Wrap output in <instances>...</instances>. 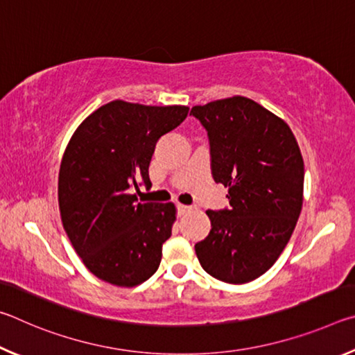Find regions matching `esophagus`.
Instances as JSON below:
<instances>
[{
    "label": "esophagus",
    "mask_w": 355,
    "mask_h": 355,
    "mask_svg": "<svg viewBox=\"0 0 355 355\" xmlns=\"http://www.w3.org/2000/svg\"><path fill=\"white\" fill-rule=\"evenodd\" d=\"M177 209H178V214L180 216H184V214H188L191 209H192V207H189V205H182V203H180V205H177Z\"/></svg>",
    "instance_id": "obj_1"
}]
</instances>
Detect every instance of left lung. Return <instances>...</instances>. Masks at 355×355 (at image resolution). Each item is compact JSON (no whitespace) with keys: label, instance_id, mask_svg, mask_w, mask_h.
<instances>
[{"label":"left lung","instance_id":"left-lung-1","mask_svg":"<svg viewBox=\"0 0 355 355\" xmlns=\"http://www.w3.org/2000/svg\"><path fill=\"white\" fill-rule=\"evenodd\" d=\"M209 142L211 173L228 207L208 209L211 230L196 244L202 268L225 284L268 271L290 241L302 209L304 159L290 127L245 97L191 110Z\"/></svg>","mask_w":355,"mask_h":355}]
</instances>
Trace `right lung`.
I'll return each instance as SVG.
<instances>
[{
  "label": "right lung",
  "instance_id": "right-lung-1",
  "mask_svg": "<svg viewBox=\"0 0 355 355\" xmlns=\"http://www.w3.org/2000/svg\"><path fill=\"white\" fill-rule=\"evenodd\" d=\"M188 111L114 100L71 136L59 171V209L71 245L95 277L136 286L158 269L175 207L137 202L133 189L152 186L148 166L156 142Z\"/></svg>",
  "mask_w": 355,
  "mask_h": 355
}]
</instances>
